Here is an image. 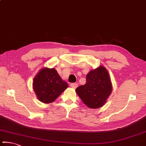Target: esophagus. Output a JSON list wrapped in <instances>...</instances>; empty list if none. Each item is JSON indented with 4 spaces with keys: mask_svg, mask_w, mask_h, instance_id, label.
Returning a JSON list of instances; mask_svg holds the SVG:
<instances>
[{
    "mask_svg": "<svg viewBox=\"0 0 146 146\" xmlns=\"http://www.w3.org/2000/svg\"><path fill=\"white\" fill-rule=\"evenodd\" d=\"M70 86L72 88L76 89V88L78 87V84H76V83H72V84H70Z\"/></svg>",
    "mask_w": 146,
    "mask_h": 146,
    "instance_id": "34e87169",
    "label": "esophagus"
}]
</instances>
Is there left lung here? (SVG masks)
Returning a JSON list of instances; mask_svg holds the SVG:
<instances>
[{
  "mask_svg": "<svg viewBox=\"0 0 146 146\" xmlns=\"http://www.w3.org/2000/svg\"><path fill=\"white\" fill-rule=\"evenodd\" d=\"M84 104L90 109L103 106L112 92V84L108 71L100 66L86 76V83L76 89Z\"/></svg>",
  "mask_w": 146,
  "mask_h": 146,
  "instance_id": "obj_1",
  "label": "left lung"
}]
</instances>
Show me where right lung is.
<instances>
[{
    "mask_svg": "<svg viewBox=\"0 0 146 146\" xmlns=\"http://www.w3.org/2000/svg\"><path fill=\"white\" fill-rule=\"evenodd\" d=\"M68 87L55 68H43L33 79V88L37 99L44 103L53 102Z\"/></svg>",
    "mask_w": 146,
    "mask_h": 146,
    "instance_id": "obj_1",
    "label": "right lung"
}]
</instances>
